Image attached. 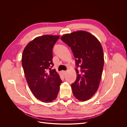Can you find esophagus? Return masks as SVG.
Listing matches in <instances>:
<instances>
[{"label": "esophagus", "instance_id": "1", "mask_svg": "<svg viewBox=\"0 0 127 127\" xmlns=\"http://www.w3.org/2000/svg\"><path fill=\"white\" fill-rule=\"evenodd\" d=\"M61 73H62L63 75L64 76L65 75H66V71H64V70H63L62 71H61Z\"/></svg>", "mask_w": 127, "mask_h": 127}]
</instances>
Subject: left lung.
I'll list each match as a JSON object with an SVG mask.
<instances>
[{"instance_id": "8db88e82", "label": "left lung", "mask_w": 127, "mask_h": 127, "mask_svg": "<svg viewBox=\"0 0 127 127\" xmlns=\"http://www.w3.org/2000/svg\"><path fill=\"white\" fill-rule=\"evenodd\" d=\"M61 40L71 48L75 58L77 78L71 85L73 94L80 101L87 100L96 92L101 79L102 45L94 36L83 31L65 34Z\"/></svg>"}]
</instances>
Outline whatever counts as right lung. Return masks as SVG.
Segmentation results:
<instances>
[{
  "label": "right lung",
  "mask_w": 127,
  "mask_h": 127,
  "mask_svg": "<svg viewBox=\"0 0 127 127\" xmlns=\"http://www.w3.org/2000/svg\"><path fill=\"white\" fill-rule=\"evenodd\" d=\"M59 36L45 35L35 38L26 46L22 64L27 83L35 97L43 102L57 98L62 83L55 69H51L52 50Z\"/></svg>",
  "instance_id": "1"
}]
</instances>
